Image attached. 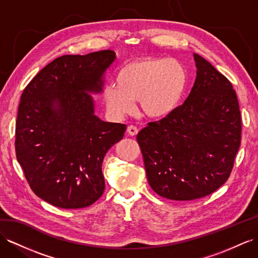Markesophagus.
I'll list each match as a JSON object with an SVG mask.
<instances>
[{"label": "esophagus", "instance_id": "34e87169", "mask_svg": "<svg viewBox=\"0 0 258 258\" xmlns=\"http://www.w3.org/2000/svg\"><path fill=\"white\" fill-rule=\"evenodd\" d=\"M127 133L131 136H135L138 133V130L136 126H134V125H130V126L127 127Z\"/></svg>", "mask_w": 258, "mask_h": 258}]
</instances>
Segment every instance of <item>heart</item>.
Segmentation results:
<instances>
[{
	"label": "heart",
	"mask_w": 258,
	"mask_h": 258,
	"mask_svg": "<svg viewBox=\"0 0 258 258\" xmlns=\"http://www.w3.org/2000/svg\"><path fill=\"white\" fill-rule=\"evenodd\" d=\"M187 85L185 66L175 58L143 57L122 65L115 74V84L103 89V99L110 113L124 117L135 109L150 118L167 117L179 107Z\"/></svg>",
	"instance_id": "obj_1"
}]
</instances>
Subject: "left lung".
<instances>
[{
	"label": "left lung",
	"instance_id": "8db88e82",
	"mask_svg": "<svg viewBox=\"0 0 258 258\" xmlns=\"http://www.w3.org/2000/svg\"><path fill=\"white\" fill-rule=\"evenodd\" d=\"M194 60L196 79L186 100L137 134L150 187L172 201L214 193L229 179L241 145L232 84L201 55Z\"/></svg>",
	"mask_w": 258,
	"mask_h": 258
}]
</instances>
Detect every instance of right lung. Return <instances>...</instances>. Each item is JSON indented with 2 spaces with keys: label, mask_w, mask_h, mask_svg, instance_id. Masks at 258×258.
I'll use <instances>...</instances> for the list:
<instances>
[{
  "label": "right lung",
  "mask_w": 258,
  "mask_h": 258,
  "mask_svg": "<svg viewBox=\"0 0 258 258\" xmlns=\"http://www.w3.org/2000/svg\"><path fill=\"white\" fill-rule=\"evenodd\" d=\"M115 52L63 55L24 89L16 120L15 150L38 197L55 207L90 206L104 190L102 162L126 125L100 120L88 92H101Z\"/></svg>",
  "instance_id": "obj_1"
}]
</instances>
